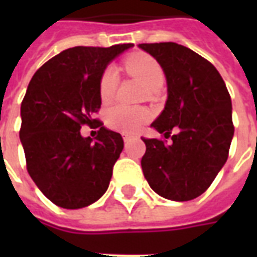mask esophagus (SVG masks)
Masks as SVG:
<instances>
[{
    "label": "esophagus",
    "mask_w": 257,
    "mask_h": 257,
    "mask_svg": "<svg viewBox=\"0 0 257 257\" xmlns=\"http://www.w3.org/2000/svg\"><path fill=\"white\" fill-rule=\"evenodd\" d=\"M128 140H131V136L129 135H123V142H128Z\"/></svg>",
    "instance_id": "esophagus-1"
}]
</instances>
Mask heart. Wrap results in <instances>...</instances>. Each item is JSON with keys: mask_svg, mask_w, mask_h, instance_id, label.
<instances>
[{"mask_svg": "<svg viewBox=\"0 0 257 257\" xmlns=\"http://www.w3.org/2000/svg\"><path fill=\"white\" fill-rule=\"evenodd\" d=\"M126 67L131 73L142 79L149 89H158L164 81L165 73L161 64L156 59L146 55L138 53L126 60ZM118 86V70L115 66H107L99 79V95L103 103H110L115 96ZM150 111L145 107H131L117 104L108 108L106 112V123L108 128L122 132V134H135L150 119Z\"/></svg>", "mask_w": 257, "mask_h": 257, "instance_id": "1", "label": "heart"}]
</instances>
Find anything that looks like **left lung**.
Wrapping results in <instances>:
<instances>
[{"label":"left lung","mask_w":257,"mask_h":257,"mask_svg":"<svg viewBox=\"0 0 257 257\" xmlns=\"http://www.w3.org/2000/svg\"><path fill=\"white\" fill-rule=\"evenodd\" d=\"M139 47L161 64L168 84L165 108L151 123L165 139H143L142 169L161 197L190 201L209 189L228 158L231 97L215 66L189 48L175 42Z\"/></svg>","instance_id":"obj_1"}]
</instances>
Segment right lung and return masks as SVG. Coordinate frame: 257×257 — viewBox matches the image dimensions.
I'll return each instance as SVG.
<instances>
[{
	"label": "right lung",
	"mask_w": 257,
	"mask_h": 257,
	"mask_svg": "<svg viewBox=\"0 0 257 257\" xmlns=\"http://www.w3.org/2000/svg\"><path fill=\"white\" fill-rule=\"evenodd\" d=\"M132 45L68 48L31 78L20 107V142L27 172L58 206L84 208L106 193L123 140L95 118L99 79L108 62ZM84 124L99 128L95 142L80 136Z\"/></svg>",
	"instance_id": "obj_1"
}]
</instances>
